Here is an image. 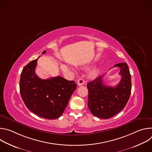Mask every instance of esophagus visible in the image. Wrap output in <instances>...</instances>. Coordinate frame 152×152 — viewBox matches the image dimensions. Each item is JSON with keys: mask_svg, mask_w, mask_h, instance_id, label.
I'll return each instance as SVG.
<instances>
[{"mask_svg": "<svg viewBox=\"0 0 152 152\" xmlns=\"http://www.w3.org/2000/svg\"><path fill=\"white\" fill-rule=\"evenodd\" d=\"M83 84H84V80H83V79H82V78L79 79L78 80H77V85H78L79 86H82V85H83Z\"/></svg>", "mask_w": 152, "mask_h": 152, "instance_id": "esophagus-1", "label": "esophagus"}]
</instances>
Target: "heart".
Instances as JSON below:
<instances>
[{
	"instance_id": "obj_1",
	"label": "heart",
	"mask_w": 152,
	"mask_h": 152,
	"mask_svg": "<svg viewBox=\"0 0 152 152\" xmlns=\"http://www.w3.org/2000/svg\"><path fill=\"white\" fill-rule=\"evenodd\" d=\"M99 73V68H96V69H94V70H93L91 72V75L92 76H96L97 75H98Z\"/></svg>"
}]
</instances>
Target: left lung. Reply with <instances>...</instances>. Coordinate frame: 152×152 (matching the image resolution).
Wrapping results in <instances>:
<instances>
[{
  "label": "left lung",
  "mask_w": 152,
  "mask_h": 152,
  "mask_svg": "<svg viewBox=\"0 0 152 152\" xmlns=\"http://www.w3.org/2000/svg\"><path fill=\"white\" fill-rule=\"evenodd\" d=\"M120 68L121 79L119 83L113 87L103 83V75L88 83V106L91 114L99 118L107 119L120 113L126 106L131 96V75L126 62L114 66Z\"/></svg>",
  "instance_id": "left-lung-1"
}]
</instances>
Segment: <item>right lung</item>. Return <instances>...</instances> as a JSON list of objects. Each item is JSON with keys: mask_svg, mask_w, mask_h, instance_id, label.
Returning a JSON list of instances; mask_svg holds the SVG:
<instances>
[{"mask_svg": "<svg viewBox=\"0 0 152 152\" xmlns=\"http://www.w3.org/2000/svg\"><path fill=\"white\" fill-rule=\"evenodd\" d=\"M46 53L45 50L42 54ZM37 60L28 63L21 72L20 94L31 112L42 118L56 119L63 114L77 85L61 76L39 78L35 71Z\"/></svg>", "mask_w": 152, "mask_h": 152, "instance_id": "obj_1", "label": "right lung"}]
</instances>
